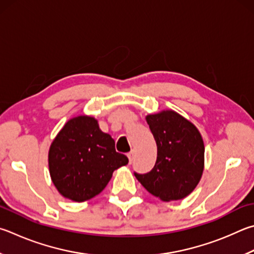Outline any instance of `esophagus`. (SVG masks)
Wrapping results in <instances>:
<instances>
[{
  "instance_id": "1",
  "label": "esophagus",
  "mask_w": 254,
  "mask_h": 254,
  "mask_svg": "<svg viewBox=\"0 0 254 254\" xmlns=\"http://www.w3.org/2000/svg\"><path fill=\"white\" fill-rule=\"evenodd\" d=\"M127 158H128V161H130V163H132L133 159H134V151L128 152V153H127Z\"/></svg>"
}]
</instances>
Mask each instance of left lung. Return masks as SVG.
<instances>
[{
    "instance_id": "left-lung-1",
    "label": "left lung",
    "mask_w": 254,
    "mask_h": 254,
    "mask_svg": "<svg viewBox=\"0 0 254 254\" xmlns=\"http://www.w3.org/2000/svg\"><path fill=\"white\" fill-rule=\"evenodd\" d=\"M146 122L155 139L158 156L150 172H134L135 178L162 201L181 200L194 190L203 172L204 144L200 132L174 111L150 114Z\"/></svg>"
}]
</instances>
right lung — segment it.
Segmentation results:
<instances>
[{
  "instance_id": "right-lung-1",
  "label": "right lung",
  "mask_w": 254,
  "mask_h": 254,
  "mask_svg": "<svg viewBox=\"0 0 254 254\" xmlns=\"http://www.w3.org/2000/svg\"><path fill=\"white\" fill-rule=\"evenodd\" d=\"M127 162V155L115 151L111 135L100 130L94 118L84 115L66 122L49 152L50 174L55 188L75 202L98 195L114 170Z\"/></svg>"
}]
</instances>
